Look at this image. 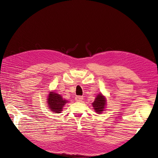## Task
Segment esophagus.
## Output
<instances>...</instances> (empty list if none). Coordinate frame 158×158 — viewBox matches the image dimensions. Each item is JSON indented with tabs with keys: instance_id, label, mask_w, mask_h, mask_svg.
<instances>
[{
	"instance_id": "esophagus-1",
	"label": "esophagus",
	"mask_w": 158,
	"mask_h": 158,
	"mask_svg": "<svg viewBox=\"0 0 158 158\" xmlns=\"http://www.w3.org/2000/svg\"><path fill=\"white\" fill-rule=\"evenodd\" d=\"M83 99V98L82 96H77V97H75V98L76 102H81Z\"/></svg>"
}]
</instances>
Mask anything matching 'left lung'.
<instances>
[{
    "instance_id": "8db88e82",
    "label": "left lung",
    "mask_w": 158,
    "mask_h": 158,
    "mask_svg": "<svg viewBox=\"0 0 158 158\" xmlns=\"http://www.w3.org/2000/svg\"><path fill=\"white\" fill-rule=\"evenodd\" d=\"M107 105V99L102 93H100L96 96L95 101L92 103V106L95 113L101 114L106 110Z\"/></svg>"
}]
</instances>
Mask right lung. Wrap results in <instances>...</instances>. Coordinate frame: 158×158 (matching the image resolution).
I'll use <instances>...</instances> for the list:
<instances>
[{
    "instance_id": "obj_1",
    "label": "right lung",
    "mask_w": 158,
    "mask_h": 158,
    "mask_svg": "<svg viewBox=\"0 0 158 158\" xmlns=\"http://www.w3.org/2000/svg\"><path fill=\"white\" fill-rule=\"evenodd\" d=\"M47 103L48 109L54 114H60L63 111V107L69 101L63 98V97L56 94L54 91H49L47 99Z\"/></svg>"
}]
</instances>
